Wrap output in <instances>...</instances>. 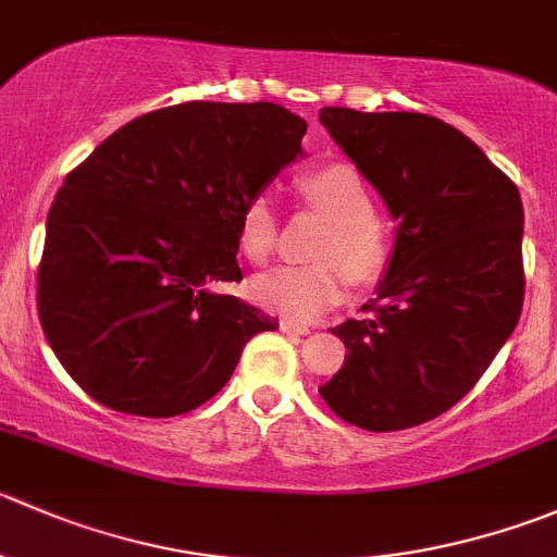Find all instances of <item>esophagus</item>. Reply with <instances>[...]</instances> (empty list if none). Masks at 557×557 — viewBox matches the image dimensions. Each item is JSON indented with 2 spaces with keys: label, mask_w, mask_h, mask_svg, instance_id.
Listing matches in <instances>:
<instances>
[{
  "label": "esophagus",
  "mask_w": 557,
  "mask_h": 557,
  "mask_svg": "<svg viewBox=\"0 0 557 557\" xmlns=\"http://www.w3.org/2000/svg\"><path fill=\"white\" fill-rule=\"evenodd\" d=\"M280 332L285 334H310V326H305V323H294V321H280Z\"/></svg>",
  "instance_id": "esophagus-1"
}]
</instances>
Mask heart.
Returning a JSON list of instances; mask_svg holds the SVG:
<instances>
[{
  "label": "heart",
  "instance_id": "heart-1",
  "mask_svg": "<svg viewBox=\"0 0 557 557\" xmlns=\"http://www.w3.org/2000/svg\"><path fill=\"white\" fill-rule=\"evenodd\" d=\"M301 201L329 220V231L312 250L315 263L277 267L250 283L252 299L288 321H312L337 305L345 277L370 285L386 272L392 239L375 218V198L354 165L334 163L312 171L299 185ZM280 242L277 207L256 196L239 218V247L252 263H267Z\"/></svg>",
  "mask_w": 557,
  "mask_h": 557
}]
</instances>
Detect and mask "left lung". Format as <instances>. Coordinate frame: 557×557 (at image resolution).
I'll return each mask as SVG.
<instances>
[{
  "label": "left lung",
  "instance_id": "1",
  "mask_svg": "<svg viewBox=\"0 0 557 557\" xmlns=\"http://www.w3.org/2000/svg\"><path fill=\"white\" fill-rule=\"evenodd\" d=\"M321 124L397 220L375 299L332 332L345 364L318 392L370 433L424 424L460 403L509 334L525 296L515 182L428 113L321 108Z\"/></svg>",
  "mask_w": 557,
  "mask_h": 557
}]
</instances>
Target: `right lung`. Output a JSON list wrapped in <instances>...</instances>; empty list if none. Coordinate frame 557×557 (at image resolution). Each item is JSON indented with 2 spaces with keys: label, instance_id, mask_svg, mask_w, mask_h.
Returning a JSON list of instances; mask_svg holds the SVG:
<instances>
[{
  "label": "right lung",
  "instance_id": "add662e5",
  "mask_svg": "<svg viewBox=\"0 0 557 557\" xmlns=\"http://www.w3.org/2000/svg\"><path fill=\"white\" fill-rule=\"evenodd\" d=\"M274 102H182L133 119L64 176L46 220L37 312L57 359L119 413L169 419L228 383L277 318L239 283V218L301 154Z\"/></svg>",
  "mask_w": 557,
  "mask_h": 557
}]
</instances>
